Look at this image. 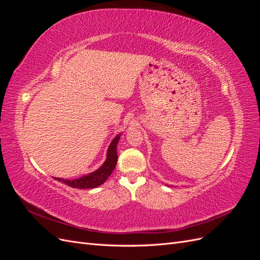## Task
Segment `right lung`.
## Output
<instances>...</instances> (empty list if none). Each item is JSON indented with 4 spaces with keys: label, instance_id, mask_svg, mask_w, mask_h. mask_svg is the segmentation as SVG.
<instances>
[{
    "label": "right lung",
    "instance_id": "right-lung-1",
    "mask_svg": "<svg viewBox=\"0 0 260 260\" xmlns=\"http://www.w3.org/2000/svg\"><path fill=\"white\" fill-rule=\"evenodd\" d=\"M120 137L118 136L116 137L113 142L111 143L108 147V152H107V158L105 162L103 164V166L99 168L96 171L92 172V174L88 176H83L79 179H75V180H65L61 178H55L56 180L60 181V182L65 183L72 187H77V188H93L100 186L101 184H103L107 178L111 176L113 170L116 167L117 164V144L118 141H119Z\"/></svg>",
    "mask_w": 260,
    "mask_h": 260
}]
</instances>
